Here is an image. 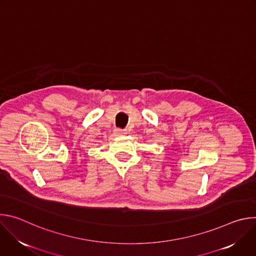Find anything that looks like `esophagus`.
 <instances>
[{
	"instance_id": "34e87169",
	"label": "esophagus",
	"mask_w": 256,
	"mask_h": 256,
	"mask_svg": "<svg viewBox=\"0 0 256 256\" xmlns=\"http://www.w3.org/2000/svg\"><path fill=\"white\" fill-rule=\"evenodd\" d=\"M114 132H116V134H118V136H124V134H128V132H126V130H120V128H116Z\"/></svg>"
}]
</instances>
